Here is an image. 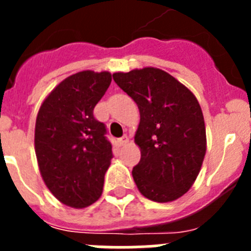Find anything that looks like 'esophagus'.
<instances>
[{
    "mask_svg": "<svg viewBox=\"0 0 251 251\" xmlns=\"http://www.w3.org/2000/svg\"><path fill=\"white\" fill-rule=\"evenodd\" d=\"M128 142H129V138H128L127 136H123L122 138L118 139V143L119 146H124V145H127Z\"/></svg>",
    "mask_w": 251,
    "mask_h": 251,
    "instance_id": "obj_1",
    "label": "esophagus"
}]
</instances>
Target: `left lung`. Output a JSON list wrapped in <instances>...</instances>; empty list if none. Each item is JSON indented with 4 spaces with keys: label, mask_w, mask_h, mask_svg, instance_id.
<instances>
[{
    "label": "left lung",
    "mask_w": 251,
    "mask_h": 251,
    "mask_svg": "<svg viewBox=\"0 0 251 251\" xmlns=\"http://www.w3.org/2000/svg\"><path fill=\"white\" fill-rule=\"evenodd\" d=\"M113 79L141 114L134 136L141 161L132 171L139 192L156 202L177 200L194 185L205 158L200 104L187 86L161 69L114 73Z\"/></svg>",
    "instance_id": "1"
}]
</instances>
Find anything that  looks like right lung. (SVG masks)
I'll return each instance as SVG.
<instances>
[{
    "mask_svg": "<svg viewBox=\"0 0 251 251\" xmlns=\"http://www.w3.org/2000/svg\"><path fill=\"white\" fill-rule=\"evenodd\" d=\"M110 81L109 72L70 75L51 90L37 113L35 153L40 174L51 194L70 207H88L103 192L112 145L93 110Z\"/></svg>",
    "mask_w": 251,
    "mask_h": 251,
    "instance_id": "right-lung-1",
    "label": "right lung"
}]
</instances>
